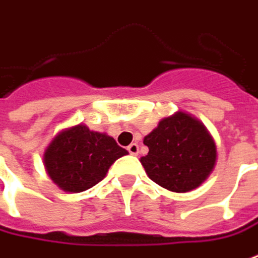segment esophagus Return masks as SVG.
<instances>
[{
    "instance_id": "esophagus-1",
    "label": "esophagus",
    "mask_w": 258,
    "mask_h": 258,
    "mask_svg": "<svg viewBox=\"0 0 258 258\" xmlns=\"http://www.w3.org/2000/svg\"><path fill=\"white\" fill-rule=\"evenodd\" d=\"M127 150H129L131 155L138 156V153H139V145H138V143H131V145L127 146Z\"/></svg>"
}]
</instances>
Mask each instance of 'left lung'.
Wrapping results in <instances>:
<instances>
[{
    "mask_svg": "<svg viewBox=\"0 0 258 258\" xmlns=\"http://www.w3.org/2000/svg\"><path fill=\"white\" fill-rule=\"evenodd\" d=\"M149 153L141 157L150 180L174 193L198 189L213 172L217 148L198 117L177 110L145 136Z\"/></svg>",
    "mask_w": 258,
    "mask_h": 258,
    "instance_id": "obj_1",
    "label": "left lung"
}]
</instances>
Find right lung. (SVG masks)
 <instances>
[{"instance_id": "add662e5", "label": "right lung", "mask_w": 258, "mask_h": 258, "mask_svg": "<svg viewBox=\"0 0 258 258\" xmlns=\"http://www.w3.org/2000/svg\"><path fill=\"white\" fill-rule=\"evenodd\" d=\"M125 155L127 150L112 136L78 123L53 136L44 152V166L60 190L81 193L99 183L109 167Z\"/></svg>"}]
</instances>
